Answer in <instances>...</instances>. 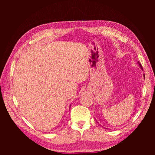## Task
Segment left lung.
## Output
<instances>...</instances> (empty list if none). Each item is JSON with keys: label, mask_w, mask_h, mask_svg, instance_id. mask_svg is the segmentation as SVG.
<instances>
[{"label": "left lung", "mask_w": 155, "mask_h": 155, "mask_svg": "<svg viewBox=\"0 0 155 155\" xmlns=\"http://www.w3.org/2000/svg\"><path fill=\"white\" fill-rule=\"evenodd\" d=\"M140 66L141 67V69H142V67H141V64H140ZM144 78H145V75H144Z\"/></svg>", "instance_id": "left-lung-1"}]
</instances>
